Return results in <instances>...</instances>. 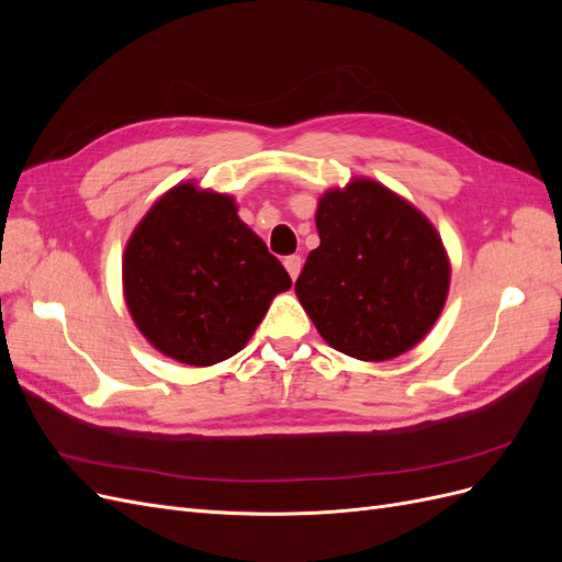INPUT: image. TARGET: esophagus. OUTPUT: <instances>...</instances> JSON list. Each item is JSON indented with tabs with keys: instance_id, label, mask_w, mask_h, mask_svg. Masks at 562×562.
I'll use <instances>...</instances> for the list:
<instances>
[{
	"instance_id": "esophagus-1",
	"label": "esophagus",
	"mask_w": 562,
	"mask_h": 562,
	"mask_svg": "<svg viewBox=\"0 0 562 562\" xmlns=\"http://www.w3.org/2000/svg\"><path fill=\"white\" fill-rule=\"evenodd\" d=\"M283 265L288 269V274H291V279L295 281L297 274H300V269H302V258H300V255H288V258L283 260Z\"/></svg>"
}]
</instances>
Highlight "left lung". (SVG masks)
Returning a JSON list of instances; mask_svg holds the SVG:
<instances>
[{"label":"left lung","instance_id":"left-lung-1","mask_svg":"<svg viewBox=\"0 0 562 562\" xmlns=\"http://www.w3.org/2000/svg\"><path fill=\"white\" fill-rule=\"evenodd\" d=\"M321 246L295 281L326 342L359 361L413 349L443 312L450 262L434 225L384 184L356 178L316 209Z\"/></svg>","mask_w":562,"mask_h":562}]
</instances>
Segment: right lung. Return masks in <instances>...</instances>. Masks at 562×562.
I'll return each mask as SVG.
<instances>
[{
	"instance_id": "right-lung-1",
	"label": "right lung",
	"mask_w": 562,
	"mask_h": 562,
	"mask_svg": "<svg viewBox=\"0 0 562 562\" xmlns=\"http://www.w3.org/2000/svg\"><path fill=\"white\" fill-rule=\"evenodd\" d=\"M124 297L149 345L187 366L241 351L291 277L236 215L227 194L182 182L135 227L122 262Z\"/></svg>"
}]
</instances>
